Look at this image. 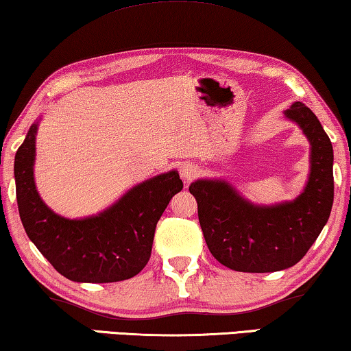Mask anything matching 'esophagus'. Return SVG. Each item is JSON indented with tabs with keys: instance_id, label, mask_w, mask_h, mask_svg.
<instances>
[{
	"instance_id": "1",
	"label": "esophagus",
	"mask_w": 351,
	"mask_h": 351,
	"mask_svg": "<svg viewBox=\"0 0 351 351\" xmlns=\"http://www.w3.org/2000/svg\"><path fill=\"white\" fill-rule=\"evenodd\" d=\"M198 176H199V167L198 166L191 165V162H185V165H182L180 177L185 182H191L195 179V177H198Z\"/></svg>"
}]
</instances>
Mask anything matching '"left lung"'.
<instances>
[{"instance_id": "8db88e82", "label": "left lung", "mask_w": 351, "mask_h": 351, "mask_svg": "<svg viewBox=\"0 0 351 351\" xmlns=\"http://www.w3.org/2000/svg\"><path fill=\"white\" fill-rule=\"evenodd\" d=\"M286 118L299 124L311 145L310 176L294 201L257 206L228 182L199 179L190 185L209 251L237 271L268 273L295 265L328 222L334 203V152L316 114L302 102Z\"/></svg>"}]
</instances>
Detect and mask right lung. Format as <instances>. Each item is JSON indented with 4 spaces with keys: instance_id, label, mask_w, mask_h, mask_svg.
<instances>
[{
    "instance_id": "1",
    "label": "right lung",
    "mask_w": 351,
    "mask_h": 351,
    "mask_svg": "<svg viewBox=\"0 0 351 351\" xmlns=\"http://www.w3.org/2000/svg\"><path fill=\"white\" fill-rule=\"evenodd\" d=\"M36 129L38 124H32L14 161L19 214L28 238L70 281L114 282L136 276L150 261L158 220L184 189L177 171L132 186L97 215L65 219L47 208L36 191Z\"/></svg>"
}]
</instances>
